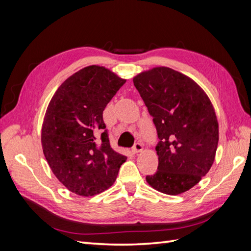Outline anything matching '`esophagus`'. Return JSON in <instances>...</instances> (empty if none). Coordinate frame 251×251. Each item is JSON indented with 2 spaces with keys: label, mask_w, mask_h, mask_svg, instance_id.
I'll return each instance as SVG.
<instances>
[{
  "label": "esophagus",
  "mask_w": 251,
  "mask_h": 251,
  "mask_svg": "<svg viewBox=\"0 0 251 251\" xmlns=\"http://www.w3.org/2000/svg\"><path fill=\"white\" fill-rule=\"evenodd\" d=\"M142 149H143L142 144L140 142H136L134 146H133V148H132V151H134V153H139V151H142Z\"/></svg>",
  "instance_id": "esophagus-1"
}]
</instances>
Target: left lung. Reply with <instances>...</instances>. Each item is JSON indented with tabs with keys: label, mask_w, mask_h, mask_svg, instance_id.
<instances>
[{
	"label": "left lung",
	"mask_w": 251,
	"mask_h": 251,
	"mask_svg": "<svg viewBox=\"0 0 251 251\" xmlns=\"http://www.w3.org/2000/svg\"><path fill=\"white\" fill-rule=\"evenodd\" d=\"M133 81L159 139L157 172L147 182L166 195L184 193L215 160L219 126L209 98L193 79L166 67L142 72Z\"/></svg>",
	"instance_id": "left-lung-1"
}]
</instances>
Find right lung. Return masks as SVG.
Segmentation results:
<instances>
[{
  "label": "right lung",
  "instance_id": "add662e5",
  "mask_svg": "<svg viewBox=\"0 0 251 251\" xmlns=\"http://www.w3.org/2000/svg\"><path fill=\"white\" fill-rule=\"evenodd\" d=\"M126 79L89 66L66 79L48 105L42 127L45 158L70 192L94 196L115 182L126 157L113 151L102 118Z\"/></svg>",
  "mask_w": 251,
  "mask_h": 251
}]
</instances>
